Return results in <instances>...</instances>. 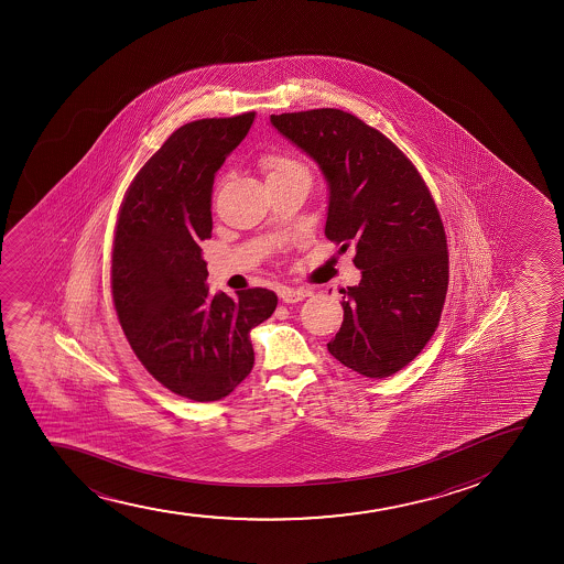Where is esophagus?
Listing matches in <instances>:
<instances>
[{"label":"esophagus","instance_id":"obj_1","mask_svg":"<svg viewBox=\"0 0 564 564\" xmlns=\"http://www.w3.org/2000/svg\"><path fill=\"white\" fill-rule=\"evenodd\" d=\"M280 299L288 303V305H292V303H299V301H303V299L311 297V290H292V288H282L279 292Z\"/></svg>","mask_w":564,"mask_h":564}]
</instances>
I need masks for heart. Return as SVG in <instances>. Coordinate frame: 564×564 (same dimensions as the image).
<instances>
[{
  "instance_id": "obj_1",
  "label": "heart",
  "mask_w": 564,
  "mask_h": 564,
  "mask_svg": "<svg viewBox=\"0 0 564 564\" xmlns=\"http://www.w3.org/2000/svg\"><path fill=\"white\" fill-rule=\"evenodd\" d=\"M261 167L265 171L267 181L284 178V176H308V169L303 163L284 154H265L261 158Z\"/></svg>"
}]
</instances>
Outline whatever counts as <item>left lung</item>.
<instances>
[{"label": "left lung", "instance_id": "8db88e82", "mask_svg": "<svg viewBox=\"0 0 564 564\" xmlns=\"http://www.w3.org/2000/svg\"><path fill=\"white\" fill-rule=\"evenodd\" d=\"M282 135L317 163L327 189L325 237L356 250L357 285L343 293L330 356L367 378L406 367L433 337L447 292L441 214L409 158L340 109L271 115Z\"/></svg>", "mask_w": 564, "mask_h": 564}]
</instances>
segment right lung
<instances>
[{
	"label": "right lung",
	"instance_id": "right-lung-1",
	"mask_svg": "<svg viewBox=\"0 0 564 564\" xmlns=\"http://www.w3.org/2000/svg\"><path fill=\"white\" fill-rule=\"evenodd\" d=\"M256 112L184 123L137 173L112 248V299L131 350L158 382L220 401L253 367L250 330L276 308L265 288L208 295L202 240L213 234L214 176Z\"/></svg>",
	"mask_w": 564,
	"mask_h": 564
}]
</instances>
